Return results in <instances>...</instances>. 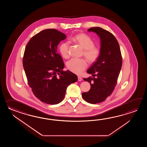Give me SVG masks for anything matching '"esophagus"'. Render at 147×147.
<instances>
[{"label": "esophagus", "instance_id": "obj_1", "mask_svg": "<svg viewBox=\"0 0 147 147\" xmlns=\"http://www.w3.org/2000/svg\"><path fill=\"white\" fill-rule=\"evenodd\" d=\"M78 80L79 81H81V80H82V78H81L80 77H78Z\"/></svg>", "mask_w": 147, "mask_h": 147}]
</instances>
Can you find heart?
Masks as SVG:
<instances>
[{
    "mask_svg": "<svg viewBox=\"0 0 147 147\" xmlns=\"http://www.w3.org/2000/svg\"><path fill=\"white\" fill-rule=\"evenodd\" d=\"M73 40L84 49V55L89 63H94L99 58L100 49L94 46V40L87 34H78L73 37ZM69 49L68 42H64L60 46V52L65 58L69 57ZM87 66V63L84 59L72 58L67 63V67L70 71L78 75L81 74Z\"/></svg>",
    "mask_w": 147,
    "mask_h": 147,
    "instance_id": "obj_1",
    "label": "heart"
}]
</instances>
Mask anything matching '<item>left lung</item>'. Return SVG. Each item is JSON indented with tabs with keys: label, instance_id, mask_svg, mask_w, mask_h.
Masks as SVG:
<instances>
[{
	"label": "left lung",
	"instance_id": "obj_1",
	"mask_svg": "<svg viewBox=\"0 0 147 147\" xmlns=\"http://www.w3.org/2000/svg\"><path fill=\"white\" fill-rule=\"evenodd\" d=\"M88 31L96 33L100 38V53L87 71L92 77L84 80L90 83L91 88L82 96L88 102L96 104L112 94L121 69L122 57L119 43L111 33L100 27H92Z\"/></svg>",
	"mask_w": 147,
	"mask_h": 147
}]
</instances>
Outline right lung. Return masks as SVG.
<instances>
[{
	"mask_svg": "<svg viewBox=\"0 0 147 147\" xmlns=\"http://www.w3.org/2000/svg\"><path fill=\"white\" fill-rule=\"evenodd\" d=\"M67 37L55 29H47L31 38L25 48L23 67L34 96L48 104L56 105L64 99L66 89L78 80L74 73L63 71L64 63L57 53Z\"/></svg>",
	"mask_w": 147,
	"mask_h": 147,
	"instance_id": "add662e5",
	"label": "right lung"
}]
</instances>
